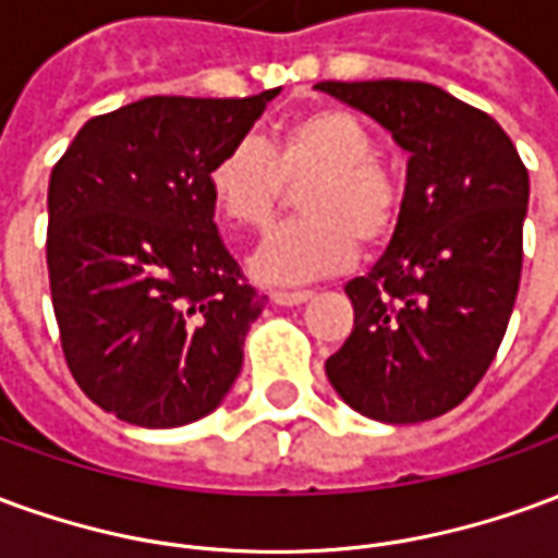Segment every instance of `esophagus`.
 Instances as JSON below:
<instances>
[{
    "label": "esophagus",
    "mask_w": 558,
    "mask_h": 558,
    "mask_svg": "<svg viewBox=\"0 0 558 558\" xmlns=\"http://www.w3.org/2000/svg\"><path fill=\"white\" fill-rule=\"evenodd\" d=\"M314 292L311 290H275L271 292V302L283 304V307H292V304H304Z\"/></svg>",
    "instance_id": "esophagus-1"
}]
</instances>
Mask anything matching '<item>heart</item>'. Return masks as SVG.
<instances>
[{"instance_id": "obj_1", "label": "heart", "mask_w": 558, "mask_h": 558, "mask_svg": "<svg viewBox=\"0 0 558 558\" xmlns=\"http://www.w3.org/2000/svg\"><path fill=\"white\" fill-rule=\"evenodd\" d=\"M302 218L283 223L254 254L263 283H304L350 266L359 251L386 242L400 218L398 179L376 160V140L359 116L323 107L295 116L271 148L254 137L232 143L208 172L223 218L239 230H266L287 196L302 184Z\"/></svg>"}]
</instances>
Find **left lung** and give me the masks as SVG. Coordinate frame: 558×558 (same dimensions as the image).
Returning a JSON list of instances; mask_svg holds the SVG:
<instances>
[{
	"mask_svg": "<svg viewBox=\"0 0 558 558\" xmlns=\"http://www.w3.org/2000/svg\"><path fill=\"white\" fill-rule=\"evenodd\" d=\"M403 151L386 254L347 283L355 323L326 362L352 410L415 424L454 410L496 359L523 268L529 172L496 119L418 80H326Z\"/></svg>",
	"mask_w": 558,
	"mask_h": 558,
	"instance_id": "8db88e82",
	"label": "left lung"
}]
</instances>
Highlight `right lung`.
Masks as SVG:
<instances>
[{
  "mask_svg": "<svg viewBox=\"0 0 558 558\" xmlns=\"http://www.w3.org/2000/svg\"><path fill=\"white\" fill-rule=\"evenodd\" d=\"M280 89L155 95L89 119L47 191V271L62 352L92 403L182 427L227 398L266 295L215 227L208 172Z\"/></svg>",
  "mask_w": 558,
  "mask_h": 558,
  "instance_id": "obj_1",
  "label": "right lung"
}]
</instances>
